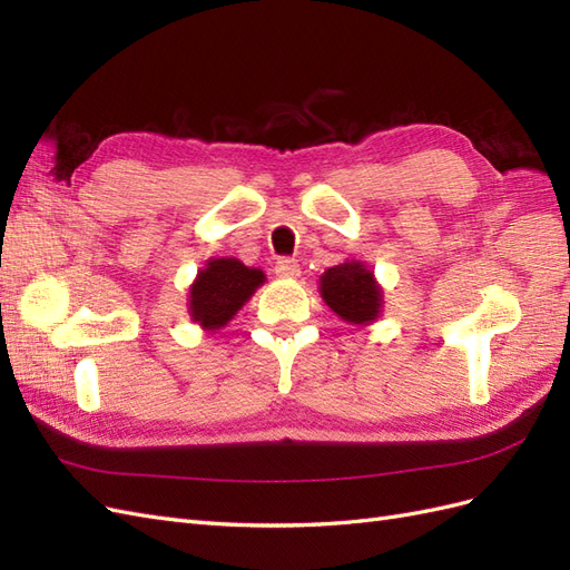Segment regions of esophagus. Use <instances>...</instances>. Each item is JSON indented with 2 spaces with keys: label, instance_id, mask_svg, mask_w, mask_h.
<instances>
[{
  "label": "esophagus",
  "instance_id": "34e87169",
  "mask_svg": "<svg viewBox=\"0 0 570 570\" xmlns=\"http://www.w3.org/2000/svg\"><path fill=\"white\" fill-rule=\"evenodd\" d=\"M274 272L279 276H298L301 267H298L294 257H279V259H276V265H274Z\"/></svg>",
  "mask_w": 570,
  "mask_h": 570
}]
</instances>
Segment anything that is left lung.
I'll return each mask as SVG.
<instances>
[{
    "label": "left lung",
    "mask_w": 570,
    "mask_h": 570,
    "mask_svg": "<svg viewBox=\"0 0 570 570\" xmlns=\"http://www.w3.org/2000/svg\"><path fill=\"white\" fill-rule=\"evenodd\" d=\"M320 294L332 311L351 324H365L380 315L382 291L361 263H344L322 274Z\"/></svg>",
    "instance_id": "1"
}]
</instances>
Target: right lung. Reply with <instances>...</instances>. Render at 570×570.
Wrapping results in <instances>:
<instances>
[{
  "instance_id": "obj_1",
  "label": "right lung",
  "mask_w": 570,
  "mask_h": 570,
  "mask_svg": "<svg viewBox=\"0 0 570 570\" xmlns=\"http://www.w3.org/2000/svg\"><path fill=\"white\" fill-rule=\"evenodd\" d=\"M263 282L265 274L246 267L240 259H209L190 286V317L205 330H219Z\"/></svg>"
}]
</instances>
